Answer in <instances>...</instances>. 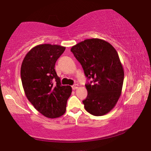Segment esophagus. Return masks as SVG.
Returning a JSON list of instances; mask_svg holds the SVG:
<instances>
[{
  "label": "esophagus",
  "mask_w": 151,
  "mask_h": 151,
  "mask_svg": "<svg viewBox=\"0 0 151 151\" xmlns=\"http://www.w3.org/2000/svg\"><path fill=\"white\" fill-rule=\"evenodd\" d=\"M78 87H79V84H73V85L72 86V88H73V90L77 89V88H78Z\"/></svg>",
  "instance_id": "obj_1"
}]
</instances>
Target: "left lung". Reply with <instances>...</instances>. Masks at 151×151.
<instances>
[{
    "label": "left lung",
    "instance_id": "1",
    "mask_svg": "<svg viewBox=\"0 0 151 151\" xmlns=\"http://www.w3.org/2000/svg\"><path fill=\"white\" fill-rule=\"evenodd\" d=\"M90 83L82 101L85 110L95 116L110 112L116 105L122 89L124 72L118 53L110 43L99 38L86 39L71 47Z\"/></svg>",
    "mask_w": 151,
    "mask_h": 151
}]
</instances>
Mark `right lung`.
<instances>
[{"label": "right lung", "mask_w": 151, "mask_h": 151, "mask_svg": "<svg viewBox=\"0 0 151 151\" xmlns=\"http://www.w3.org/2000/svg\"><path fill=\"white\" fill-rule=\"evenodd\" d=\"M65 47L58 45H38L28 51L20 68L24 93L38 112L48 118L65 114L72 88L61 85L54 69L55 62Z\"/></svg>", "instance_id": "add662e5"}]
</instances>
